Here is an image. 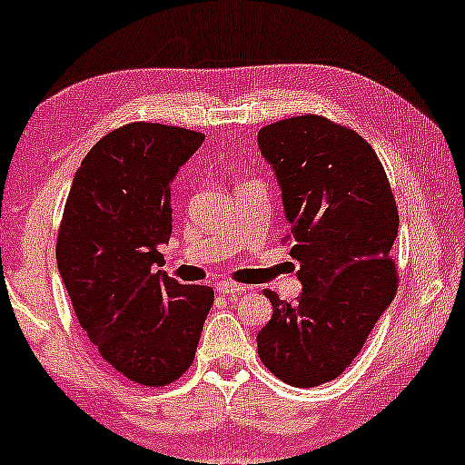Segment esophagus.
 Wrapping results in <instances>:
<instances>
[{
    "label": "esophagus",
    "instance_id": "obj_1",
    "mask_svg": "<svg viewBox=\"0 0 465 465\" xmlns=\"http://www.w3.org/2000/svg\"><path fill=\"white\" fill-rule=\"evenodd\" d=\"M215 290H218L220 294H241V292H245V285L232 282H218L215 283Z\"/></svg>",
    "mask_w": 465,
    "mask_h": 465
}]
</instances>
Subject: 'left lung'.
<instances>
[{"label":"left lung","instance_id":"1","mask_svg":"<svg viewBox=\"0 0 465 465\" xmlns=\"http://www.w3.org/2000/svg\"><path fill=\"white\" fill-rule=\"evenodd\" d=\"M258 145L282 186L302 283L296 304L264 292L272 317L258 355L283 383L315 387L351 364L396 296V199L372 145L323 116L266 124Z\"/></svg>","mask_w":465,"mask_h":465}]
</instances>
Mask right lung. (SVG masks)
Wrapping results in <instances>:
<instances>
[{"mask_svg":"<svg viewBox=\"0 0 465 465\" xmlns=\"http://www.w3.org/2000/svg\"><path fill=\"white\" fill-rule=\"evenodd\" d=\"M205 135L131 123L107 133L75 171L56 237V264L75 317L101 360L145 387L193 366L213 304L207 285L156 271L169 243L171 182Z\"/></svg>","mask_w":465,"mask_h":465,"instance_id":"right-lung-1","label":"right lung"}]
</instances>
